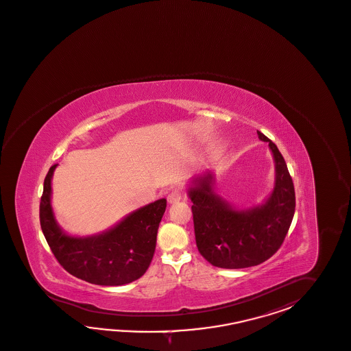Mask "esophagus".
Masks as SVG:
<instances>
[{"mask_svg":"<svg viewBox=\"0 0 351 351\" xmlns=\"http://www.w3.org/2000/svg\"><path fill=\"white\" fill-rule=\"evenodd\" d=\"M181 197H182V193H181V190L179 188L173 189L171 193L169 194V197H167V200H169V203L170 204H175V203H178L181 200Z\"/></svg>","mask_w":351,"mask_h":351,"instance_id":"34e87169","label":"esophagus"}]
</instances>
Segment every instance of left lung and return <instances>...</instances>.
I'll use <instances>...</instances> for the list:
<instances>
[{"mask_svg":"<svg viewBox=\"0 0 351 351\" xmlns=\"http://www.w3.org/2000/svg\"><path fill=\"white\" fill-rule=\"evenodd\" d=\"M260 141L267 142L275 162L273 191L263 204L239 209L215 193L212 172L191 180L189 197L197 250L208 263L223 269L258 265L282 246L295 210V193L287 163L278 147L257 130Z\"/></svg>","mask_w":351,"mask_h":351,"instance_id":"obj_1","label":"left lung"}]
</instances>
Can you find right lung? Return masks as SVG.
I'll use <instances>...</instances> for the list:
<instances>
[{
	"instance_id": "right-lung-1",
	"label": "right lung",
	"mask_w": 351,
	"mask_h": 351,
	"mask_svg": "<svg viewBox=\"0 0 351 351\" xmlns=\"http://www.w3.org/2000/svg\"><path fill=\"white\" fill-rule=\"evenodd\" d=\"M53 165L44 180L40 226L51 252L64 270L91 284L123 285L139 279L152 261L166 199L128 214L108 231L94 236H69L60 228L51 208Z\"/></svg>"
}]
</instances>
